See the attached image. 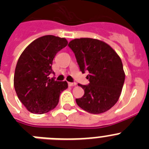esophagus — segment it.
Segmentation results:
<instances>
[{
	"mask_svg": "<svg viewBox=\"0 0 149 149\" xmlns=\"http://www.w3.org/2000/svg\"><path fill=\"white\" fill-rule=\"evenodd\" d=\"M76 83H72V82H68V85L69 87H73V86H76Z\"/></svg>",
	"mask_w": 149,
	"mask_h": 149,
	"instance_id": "34e87169",
	"label": "esophagus"
}]
</instances>
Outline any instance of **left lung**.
Listing matches in <instances>:
<instances>
[{
  "instance_id": "left-lung-1",
  "label": "left lung",
  "mask_w": 149,
  "mask_h": 149,
  "mask_svg": "<svg viewBox=\"0 0 149 149\" xmlns=\"http://www.w3.org/2000/svg\"><path fill=\"white\" fill-rule=\"evenodd\" d=\"M68 46L74 52L82 73L89 72L90 84H78L84 90V95L76 99L78 106L92 114L110 109L118 101L125 80L118 54L107 43L97 39H74Z\"/></svg>"
}]
</instances>
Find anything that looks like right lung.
Returning <instances> with one entry per match:
<instances>
[{
    "label": "right lung",
    "instance_id": "1",
    "mask_svg": "<svg viewBox=\"0 0 149 149\" xmlns=\"http://www.w3.org/2000/svg\"><path fill=\"white\" fill-rule=\"evenodd\" d=\"M68 40L53 35L39 37L31 42L19 57L14 86L18 98L31 113L45 114L57 106L59 95L68 87L66 81L50 79L53 60Z\"/></svg>",
    "mask_w": 149,
    "mask_h": 149
}]
</instances>
